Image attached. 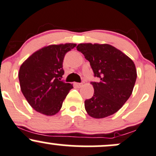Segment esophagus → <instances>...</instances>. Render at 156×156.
Here are the masks:
<instances>
[{"label": "esophagus", "mask_w": 156, "mask_h": 156, "mask_svg": "<svg viewBox=\"0 0 156 156\" xmlns=\"http://www.w3.org/2000/svg\"><path fill=\"white\" fill-rule=\"evenodd\" d=\"M75 86H77V87H81L83 86V83H75Z\"/></svg>", "instance_id": "obj_1"}]
</instances>
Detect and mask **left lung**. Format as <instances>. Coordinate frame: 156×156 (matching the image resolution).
Instances as JSON below:
<instances>
[{
  "label": "left lung",
  "instance_id": "8db88e82",
  "mask_svg": "<svg viewBox=\"0 0 156 156\" xmlns=\"http://www.w3.org/2000/svg\"><path fill=\"white\" fill-rule=\"evenodd\" d=\"M76 49L89 62L94 77V92L85 101L90 116L101 119L116 113L132 93L137 70L130 58L109 44L80 43Z\"/></svg>",
  "mask_w": 156,
  "mask_h": 156
}]
</instances>
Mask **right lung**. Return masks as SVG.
Returning <instances> with one entry per match:
<instances>
[{
    "label": "right lung",
    "instance_id": "add662e5",
    "mask_svg": "<svg viewBox=\"0 0 156 156\" xmlns=\"http://www.w3.org/2000/svg\"><path fill=\"white\" fill-rule=\"evenodd\" d=\"M75 43L50 45L42 48L21 65L19 80L22 94L36 111L53 115L73 89L70 83L62 80L65 73L63 61Z\"/></svg>",
    "mask_w": 156,
    "mask_h": 156
}]
</instances>
